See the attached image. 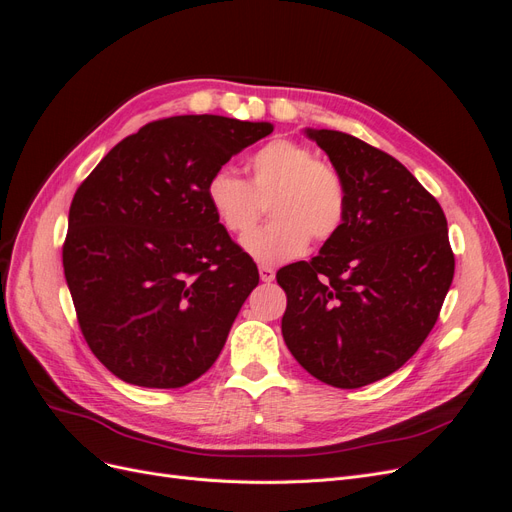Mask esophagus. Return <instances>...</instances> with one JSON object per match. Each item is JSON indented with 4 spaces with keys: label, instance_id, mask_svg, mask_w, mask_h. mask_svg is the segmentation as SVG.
Instances as JSON below:
<instances>
[{
    "label": "esophagus",
    "instance_id": "1",
    "mask_svg": "<svg viewBox=\"0 0 512 512\" xmlns=\"http://www.w3.org/2000/svg\"><path fill=\"white\" fill-rule=\"evenodd\" d=\"M258 271H260V280H262V282H273V280H275V271H273L271 267L260 265Z\"/></svg>",
    "mask_w": 512,
    "mask_h": 512
}]
</instances>
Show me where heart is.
Wrapping results in <instances>:
<instances>
[{
  "label": "heart",
  "instance_id": "b5f03b06",
  "mask_svg": "<svg viewBox=\"0 0 512 512\" xmlns=\"http://www.w3.org/2000/svg\"><path fill=\"white\" fill-rule=\"evenodd\" d=\"M250 181L218 168L207 181V203L228 235H245L269 205L271 222L243 239L258 262H284L305 252L309 237L331 239L346 215V188L337 168L290 138L260 147L245 164Z\"/></svg>",
  "mask_w": 512,
  "mask_h": 512
}]
</instances>
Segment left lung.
Here are the masks:
<instances>
[{"label": "left lung", "mask_w": 512, "mask_h": 512, "mask_svg": "<svg viewBox=\"0 0 512 512\" xmlns=\"http://www.w3.org/2000/svg\"><path fill=\"white\" fill-rule=\"evenodd\" d=\"M344 179L346 215L312 260L277 271L282 335L303 369L337 389L391 376L421 348L453 282L446 218L389 153L337 130H305Z\"/></svg>", "instance_id": "1"}]
</instances>
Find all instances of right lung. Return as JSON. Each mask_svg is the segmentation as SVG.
I'll return each mask as SVG.
<instances>
[{
  "instance_id": "right-lung-1",
  "label": "right lung",
  "mask_w": 512,
  "mask_h": 512,
  "mask_svg": "<svg viewBox=\"0 0 512 512\" xmlns=\"http://www.w3.org/2000/svg\"><path fill=\"white\" fill-rule=\"evenodd\" d=\"M271 132L267 121L220 115L158 119L79 185L64 273L87 346L119 380L179 389L220 356L258 269L220 226L205 188Z\"/></svg>"
}]
</instances>
